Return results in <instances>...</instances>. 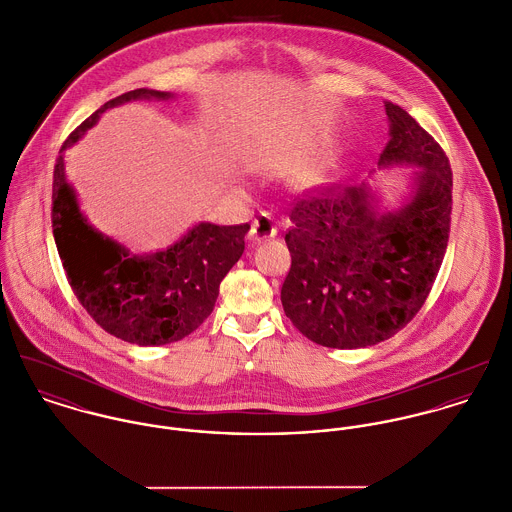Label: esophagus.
Here are the masks:
<instances>
[{
  "instance_id": "obj_1",
  "label": "esophagus",
  "mask_w": 512,
  "mask_h": 512,
  "mask_svg": "<svg viewBox=\"0 0 512 512\" xmlns=\"http://www.w3.org/2000/svg\"><path fill=\"white\" fill-rule=\"evenodd\" d=\"M276 232H278V222L272 219L268 213H262L252 222V228H250L248 236H250V240L260 242V240L276 236Z\"/></svg>"
}]
</instances>
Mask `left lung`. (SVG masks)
I'll list each match as a JSON object with an SVG mask.
<instances>
[{
	"mask_svg": "<svg viewBox=\"0 0 512 512\" xmlns=\"http://www.w3.org/2000/svg\"><path fill=\"white\" fill-rule=\"evenodd\" d=\"M388 144L378 163L422 167L414 199L378 215L365 185L327 187L293 203L286 232L292 268L282 305L317 345H376L426 303L445 256L453 175L438 142L400 106L386 102Z\"/></svg>",
	"mask_w": 512,
	"mask_h": 512,
	"instance_id": "obj_1",
	"label": "left lung"
}]
</instances>
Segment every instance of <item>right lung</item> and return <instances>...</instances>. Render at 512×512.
<instances>
[{
  "mask_svg": "<svg viewBox=\"0 0 512 512\" xmlns=\"http://www.w3.org/2000/svg\"><path fill=\"white\" fill-rule=\"evenodd\" d=\"M134 98L169 94L147 88L124 92L65 140L53 171V234L76 299L104 331L136 345H167L191 335L211 315L222 278L244 252L250 224L201 222L165 252L130 256L86 222L65 181L63 151L92 128L104 110Z\"/></svg>",
  "mask_w": 512,
  "mask_h": 512,
  "instance_id": "add662e5",
  "label": "right lung"
}]
</instances>
